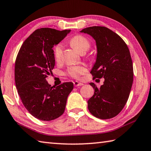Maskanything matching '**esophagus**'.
I'll list each match as a JSON object with an SVG mask.
<instances>
[{"label": "esophagus", "instance_id": "esophagus-1", "mask_svg": "<svg viewBox=\"0 0 151 151\" xmlns=\"http://www.w3.org/2000/svg\"><path fill=\"white\" fill-rule=\"evenodd\" d=\"M73 85L75 87H78V86H83V84L82 83H80V82H78V81H74L73 82Z\"/></svg>", "mask_w": 151, "mask_h": 151}]
</instances>
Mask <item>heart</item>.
<instances>
[{"mask_svg": "<svg viewBox=\"0 0 151 151\" xmlns=\"http://www.w3.org/2000/svg\"><path fill=\"white\" fill-rule=\"evenodd\" d=\"M70 44L80 54L86 53L91 46L89 40L82 35H76L70 39ZM62 55V45L57 44L54 48V59L59 62ZM87 69L82 65H73L69 67L67 70V74L70 77L74 79H80L81 76L86 74Z\"/></svg>", "mask_w": 151, "mask_h": 151, "instance_id": "1", "label": "heart"}]
</instances>
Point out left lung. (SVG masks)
I'll return each mask as SVG.
<instances>
[{"mask_svg":"<svg viewBox=\"0 0 151 151\" xmlns=\"http://www.w3.org/2000/svg\"><path fill=\"white\" fill-rule=\"evenodd\" d=\"M96 40L97 55L91 71L93 80L104 78V85L95 89L89 99L88 109L101 119L117 116L127 101L133 81V67L127 45L114 32L105 26H91L83 29Z\"/></svg>","mask_w":151,"mask_h":151,"instance_id":"obj_1","label":"left lung"}]
</instances>
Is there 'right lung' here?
Listing matches in <instances>:
<instances>
[{"mask_svg":"<svg viewBox=\"0 0 151 151\" xmlns=\"http://www.w3.org/2000/svg\"><path fill=\"white\" fill-rule=\"evenodd\" d=\"M70 32L37 29L24 42L18 53L14 68L16 87L26 109L40 120L52 121L60 117L73 89L72 82L54 88L46 80L55 65L53 47Z\"/></svg>","mask_w":151,"mask_h":151,"instance_id":"obj_1","label":"right lung"}]
</instances>
